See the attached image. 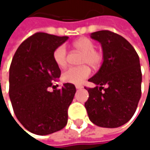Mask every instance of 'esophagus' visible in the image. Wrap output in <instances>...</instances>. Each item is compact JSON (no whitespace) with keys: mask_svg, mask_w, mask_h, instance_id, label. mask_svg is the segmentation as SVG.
<instances>
[{"mask_svg":"<svg viewBox=\"0 0 150 150\" xmlns=\"http://www.w3.org/2000/svg\"><path fill=\"white\" fill-rule=\"evenodd\" d=\"M75 88H76V89H81V88H82V86L81 85H75Z\"/></svg>","mask_w":150,"mask_h":150,"instance_id":"34e87169","label":"esophagus"}]
</instances>
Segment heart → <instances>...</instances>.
I'll return each instance as SVG.
<instances>
[{
    "instance_id": "1",
    "label": "heart",
    "mask_w": 150,
    "mask_h": 150,
    "mask_svg": "<svg viewBox=\"0 0 150 150\" xmlns=\"http://www.w3.org/2000/svg\"><path fill=\"white\" fill-rule=\"evenodd\" d=\"M73 47L77 51L82 53L81 58V64H88L93 68H97L103 62V54L100 51L96 49V44L88 38L82 37L73 42ZM53 60L54 63L63 68L67 64L68 50L64 45L58 46L53 52ZM91 73L90 68L88 65H81L79 67H70L66 69L62 75L63 81L72 84H81Z\"/></svg>"
}]
</instances>
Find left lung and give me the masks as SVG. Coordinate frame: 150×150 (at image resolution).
Instances as JSON below:
<instances>
[{"mask_svg": "<svg viewBox=\"0 0 150 150\" xmlns=\"http://www.w3.org/2000/svg\"><path fill=\"white\" fill-rule=\"evenodd\" d=\"M90 37L101 43L103 62L99 71L88 79L96 86L85 88L88 92L85 108L94 124L118 128L132 118L141 98L139 56L133 46L114 32L101 30Z\"/></svg>", "mask_w": 150, "mask_h": 150, "instance_id": "1", "label": "left lung"}]
</instances>
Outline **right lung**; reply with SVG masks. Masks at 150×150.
<instances>
[{
	"mask_svg": "<svg viewBox=\"0 0 150 150\" xmlns=\"http://www.w3.org/2000/svg\"><path fill=\"white\" fill-rule=\"evenodd\" d=\"M68 36L36 33L17 48L9 69V98L18 121L29 132L46 135L62 129L76 89L65 83L52 92V81L61 75L53 52Z\"/></svg>",
	"mask_w": 150,
	"mask_h": 150,
	"instance_id": "obj_1",
	"label": "right lung"
}]
</instances>
